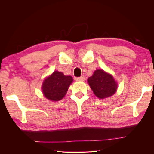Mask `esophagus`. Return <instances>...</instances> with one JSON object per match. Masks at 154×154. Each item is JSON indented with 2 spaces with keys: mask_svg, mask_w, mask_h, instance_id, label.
<instances>
[{
  "mask_svg": "<svg viewBox=\"0 0 154 154\" xmlns=\"http://www.w3.org/2000/svg\"><path fill=\"white\" fill-rule=\"evenodd\" d=\"M85 80V78H84L83 75H82L81 77H78V78H75V81H83Z\"/></svg>",
  "mask_w": 154,
  "mask_h": 154,
  "instance_id": "34e87169",
  "label": "esophagus"
}]
</instances>
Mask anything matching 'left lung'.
I'll return each instance as SVG.
<instances>
[{"label": "left lung", "instance_id": "obj_1", "mask_svg": "<svg viewBox=\"0 0 154 154\" xmlns=\"http://www.w3.org/2000/svg\"><path fill=\"white\" fill-rule=\"evenodd\" d=\"M88 82L94 94L99 99L112 96L116 92L118 84L110 73L102 69H97L88 79Z\"/></svg>", "mask_w": 154, "mask_h": 154}]
</instances>
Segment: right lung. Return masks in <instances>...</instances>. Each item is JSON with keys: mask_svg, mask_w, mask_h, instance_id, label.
<instances>
[{"mask_svg": "<svg viewBox=\"0 0 154 154\" xmlns=\"http://www.w3.org/2000/svg\"><path fill=\"white\" fill-rule=\"evenodd\" d=\"M72 82L71 75H64L63 73L55 71L44 80L42 91L48 100L57 102L65 96Z\"/></svg>", "mask_w": 154, "mask_h": 154, "instance_id": "right-lung-1", "label": "right lung"}]
</instances>
